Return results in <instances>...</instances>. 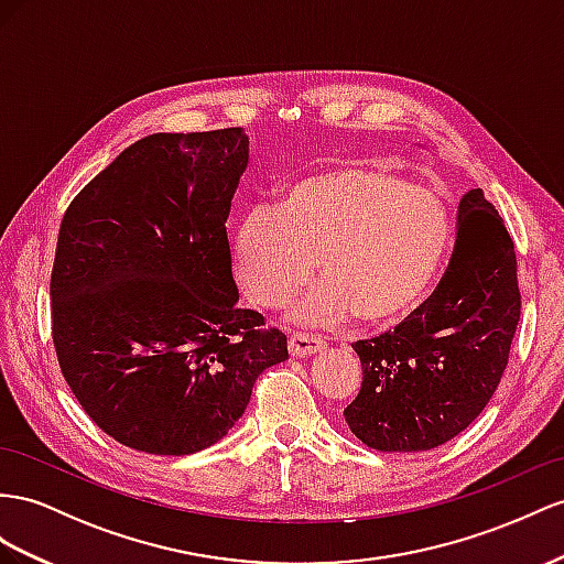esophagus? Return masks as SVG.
Returning <instances> with one entry per match:
<instances>
[{
	"label": "esophagus",
	"mask_w": 564,
	"mask_h": 564,
	"mask_svg": "<svg viewBox=\"0 0 564 564\" xmlns=\"http://www.w3.org/2000/svg\"><path fill=\"white\" fill-rule=\"evenodd\" d=\"M322 350H324V340L314 338V336L295 334V336H291V340H288V352H291V357H307V355H316Z\"/></svg>",
	"instance_id": "34e87169"
}]
</instances>
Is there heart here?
Segmentation results:
<instances>
[{
	"instance_id": "b5f03b06",
	"label": "heart",
	"mask_w": 564,
	"mask_h": 564,
	"mask_svg": "<svg viewBox=\"0 0 564 564\" xmlns=\"http://www.w3.org/2000/svg\"><path fill=\"white\" fill-rule=\"evenodd\" d=\"M451 242L438 193L369 164H336L288 185L279 205H252L230 238L240 288L281 307L314 271L322 281L288 312L300 326L352 316L395 324L420 307Z\"/></svg>"
}]
</instances>
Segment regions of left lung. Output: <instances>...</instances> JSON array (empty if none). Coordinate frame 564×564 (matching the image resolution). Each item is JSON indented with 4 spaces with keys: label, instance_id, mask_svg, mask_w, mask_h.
<instances>
[{
    "label": "left lung",
    "instance_id": "8db88e82",
    "mask_svg": "<svg viewBox=\"0 0 564 564\" xmlns=\"http://www.w3.org/2000/svg\"><path fill=\"white\" fill-rule=\"evenodd\" d=\"M514 242L476 187L459 202L451 264L408 322L352 348L362 388L343 410L381 453H420L465 431L502 379L519 324Z\"/></svg>",
    "mask_w": 564,
    "mask_h": 564
}]
</instances>
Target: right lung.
Segmentation results:
<instances>
[{
    "instance_id": "right-lung-1",
    "label": "right lung",
    "mask_w": 564,
    "mask_h": 564,
    "mask_svg": "<svg viewBox=\"0 0 564 564\" xmlns=\"http://www.w3.org/2000/svg\"><path fill=\"white\" fill-rule=\"evenodd\" d=\"M250 138L242 128L133 142L66 209L52 269L64 379L113 441L193 455L221 441L281 330L238 307L226 219Z\"/></svg>"
}]
</instances>
